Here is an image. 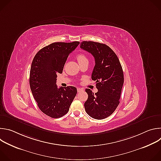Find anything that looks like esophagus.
<instances>
[{"mask_svg": "<svg viewBox=\"0 0 161 161\" xmlns=\"http://www.w3.org/2000/svg\"><path fill=\"white\" fill-rule=\"evenodd\" d=\"M77 90H78V92H82L83 90L82 88H77Z\"/></svg>", "mask_w": 161, "mask_h": 161, "instance_id": "esophagus-1", "label": "esophagus"}]
</instances>
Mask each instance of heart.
Instances as JSON below:
<instances>
[{
	"label": "heart",
	"instance_id": "b5f03b06",
	"mask_svg": "<svg viewBox=\"0 0 161 161\" xmlns=\"http://www.w3.org/2000/svg\"><path fill=\"white\" fill-rule=\"evenodd\" d=\"M76 59H77L79 64H81V63L88 61L86 56L85 54H83V53H80V54L77 55Z\"/></svg>",
	"mask_w": 161,
	"mask_h": 161
}]
</instances>
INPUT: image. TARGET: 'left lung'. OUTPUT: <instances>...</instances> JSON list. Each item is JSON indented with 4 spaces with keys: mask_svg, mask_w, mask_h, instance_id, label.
I'll use <instances>...</instances> for the list:
<instances>
[{
    "mask_svg": "<svg viewBox=\"0 0 161 161\" xmlns=\"http://www.w3.org/2000/svg\"><path fill=\"white\" fill-rule=\"evenodd\" d=\"M80 48L95 58L92 80L96 81L98 90L94 94L90 89H85L88 99L85 109L92 118L102 120L110 116L120 103L124 80L122 67L115 53L105 44L83 41Z\"/></svg>",
    "mask_w": 161,
    "mask_h": 161,
    "instance_id": "1",
    "label": "left lung"
}]
</instances>
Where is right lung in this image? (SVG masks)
<instances>
[{
  "instance_id": "add662e5",
  "label": "right lung",
  "mask_w": 161,
  "mask_h": 161,
  "mask_svg": "<svg viewBox=\"0 0 161 161\" xmlns=\"http://www.w3.org/2000/svg\"><path fill=\"white\" fill-rule=\"evenodd\" d=\"M80 42H57L40 50L31 67L30 86L40 110L57 119L65 114L75 97L77 89L73 86L58 88L57 74L62 73L67 58Z\"/></svg>"
}]
</instances>
